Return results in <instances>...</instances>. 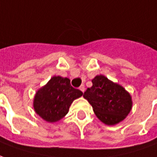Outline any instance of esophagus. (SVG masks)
<instances>
[{"label":"esophagus","instance_id":"34e87169","mask_svg":"<svg viewBox=\"0 0 157 157\" xmlns=\"http://www.w3.org/2000/svg\"><path fill=\"white\" fill-rule=\"evenodd\" d=\"M79 89L82 91V93L85 91V86H84V85H82V86H80V87H79Z\"/></svg>","mask_w":157,"mask_h":157}]
</instances>
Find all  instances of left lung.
Instances as JSON below:
<instances>
[{
    "mask_svg": "<svg viewBox=\"0 0 157 157\" xmlns=\"http://www.w3.org/2000/svg\"><path fill=\"white\" fill-rule=\"evenodd\" d=\"M83 97L94 108L95 115L106 125H115L124 120L132 109V99L128 92L104 75L92 81Z\"/></svg>",
    "mask_w": 157,
    "mask_h": 157,
    "instance_id": "8db88e82",
    "label": "left lung"
}]
</instances>
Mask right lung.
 <instances>
[{"label":"right lung","instance_id":"1","mask_svg":"<svg viewBox=\"0 0 157 157\" xmlns=\"http://www.w3.org/2000/svg\"><path fill=\"white\" fill-rule=\"evenodd\" d=\"M82 94V91L71 86L70 79L53 76L36 93L34 109L42 119L54 122L67 114L72 102Z\"/></svg>","mask_w":157,"mask_h":157}]
</instances>
